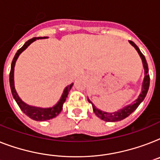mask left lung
Returning a JSON list of instances; mask_svg holds the SVG:
<instances>
[{
    "mask_svg": "<svg viewBox=\"0 0 160 160\" xmlns=\"http://www.w3.org/2000/svg\"><path fill=\"white\" fill-rule=\"evenodd\" d=\"M129 42H130V44L132 47H134V48L137 50L138 54H139L141 58H142V64H143L144 69H145V78H144L143 83H142V92H141V94L138 96V98L134 102L130 104V105H127L124 108L119 109L117 112H113V113H107V112L102 111L101 109H98L92 104V101L88 99L89 103H91L92 105L93 111L96 113V115L98 118H101V119L104 120V121H106V122H117V121H121V120L126 118L127 117H128L133 111H135L137 107L139 106L140 104L143 101V100L146 97V94H147V92H148L149 87H150V75L148 73V64H147L146 59L145 58V56H144L143 54L141 52L140 49L138 48L137 45L133 42H132V41H129Z\"/></svg>",
    "mask_w": 160,
    "mask_h": 160,
    "instance_id": "8db88e82",
    "label": "left lung"
}]
</instances>
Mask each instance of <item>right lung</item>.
Masks as SVG:
<instances>
[{"label":"right lung","instance_id":"right-lung-1","mask_svg":"<svg viewBox=\"0 0 160 160\" xmlns=\"http://www.w3.org/2000/svg\"><path fill=\"white\" fill-rule=\"evenodd\" d=\"M42 38H47V37H40V38H33L28 40V42H26L24 43L23 47H21L19 50L16 52L15 55H14V59H13V61H12L11 64V68H10V89H11L12 96L14 97V99L15 100L16 103L18 104V105L19 106V108L21 109V110L23 112V113L26 114L27 116H28L30 118L32 119L36 120V121H46V120L51 119V118H54L55 117L59 114L60 112H61L62 109H63V104L64 103V101H66V98L68 97V92L72 88V85L73 84H70L68 85V87H66L65 89L64 90V92L61 96V98L59 101V102L53 107H51V108H46V109H43V108H39V107H35V106H31V105H27L26 103L23 102L19 96H18L16 92V90L14 88V65H15V62H16L17 59L19 56L22 52L24 51L25 49L27 48L32 42H33L34 41L38 40V39H42Z\"/></svg>","mask_w":160,"mask_h":160}]
</instances>
